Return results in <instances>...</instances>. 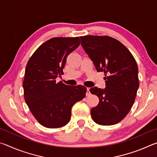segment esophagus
Here are the masks:
<instances>
[{"label":"esophagus","mask_w":157,"mask_h":157,"mask_svg":"<svg viewBox=\"0 0 157 157\" xmlns=\"http://www.w3.org/2000/svg\"><path fill=\"white\" fill-rule=\"evenodd\" d=\"M89 88H86V96H89V95H90V94H91V93H90V91H89Z\"/></svg>","instance_id":"obj_1"}]
</instances>
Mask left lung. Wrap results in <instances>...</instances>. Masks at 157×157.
I'll return each mask as SVG.
<instances>
[{
  "mask_svg": "<svg viewBox=\"0 0 157 157\" xmlns=\"http://www.w3.org/2000/svg\"><path fill=\"white\" fill-rule=\"evenodd\" d=\"M84 51L98 72L105 76V89H90L99 98L91 109V118L101 125L121 122L134 105L139 86L138 66L129 50L117 39L108 36L88 35L79 37Z\"/></svg>",
  "mask_w": 157,
  "mask_h": 157,
  "instance_id": "left-lung-1",
  "label": "left lung"
}]
</instances>
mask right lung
<instances>
[{
  "label": "right lung",
  "mask_w": 157,
  "mask_h": 157,
  "mask_svg": "<svg viewBox=\"0 0 157 157\" xmlns=\"http://www.w3.org/2000/svg\"><path fill=\"white\" fill-rule=\"evenodd\" d=\"M79 37H54L41 44L26 65L23 87L26 104L36 120L48 128H59L71 120V109L86 95L82 85L57 82L68 55L79 46Z\"/></svg>",
  "instance_id": "obj_1"
}]
</instances>
